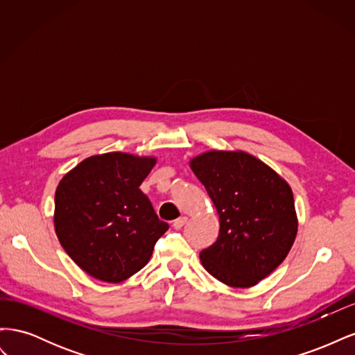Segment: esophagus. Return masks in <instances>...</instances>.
<instances>
[{"label": "esophagus", "instance_id": "obj_1", "mask_svg": "<svg viewBox=\"0 0 355 355\" xmlns=\"http://www.w3.org/2000/svg\"><path fill=\"white\" fill-rule=\"evenodd\" d=\"M188 222V218H185V216H182V218H179V219H176V220H173V228L175 230H180L182 227H184V225Z\"/></svg>", "mask_w": 355, "mask_h": 355}]
</instances>
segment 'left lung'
<instances>
[{
    "mask_svg": "<svg viewBox=\"0 0 355 355\" xmlns=\"http://www.w3.org/2000/svg\"><path fill=\"white\" fill-rule=\"evenodd\" d=\"M219 214V235L200 259L231 287H252L290 252L297 219L288 184L261 159L241 151H209L191 159Z\"/></svg>",
    "mask_w": 355,
    "mask_h": 355,
    "instance_id": "left-lung-1",
    "label": "left lung"
}]
</instances>
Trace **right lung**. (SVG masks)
Returning <instances> with one entry per match:
<instances>
[{"instance_id": "obj_1", "label": "right lung", "mask_w": 355, "mask_h": 355, "mask_svg": "<svg viewBox=\"0 0 355 355\" xmlns=\"http://www.w3.org/2000/svg\"><path fill=\"white\" fill-rule=\"evenodd\" d=\"M154 164L153 157L93 155L59 182L56 235L71 259L98 280L120 283L142 270L168 230L139 189Z\"/></svg>"}]
</instances>
